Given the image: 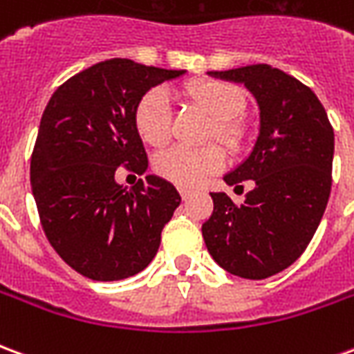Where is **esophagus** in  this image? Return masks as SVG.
Segmentation results:
<instances>
[{"label":"esophagus","instance_id":"34e87169","mask_svg":"<svg viewBox=\"0 0 354 354\" xmlns=\"http://www.w3.org/2000/svg\"><path fill=\"white\" fill-rule=\"evenodd\" d=\"M180 197H182L184 201H187L189 197H192V192H189V189H180Z\"/></svg>","mask_w":354,"mask_h":354}]
</instances>
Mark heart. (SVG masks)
I'll return each instance as SVG.
<instances>
[{
    "label": "heart",
    "instance_id": "obj_1",
    "mask_svg": "<svg viewBox=\"0 0 354 354\" xmlns=\"http://www.w3.org/2000/svg\"><path fill=\"white\" fill-rule=\"evenodd\" d=\"M185 93L199 108L214 117L212 136L231 149H239L246 140V124L241 119L245 111V93L227 81L197 80L192 81ZM136 132L149 146H162L170 138L172 106L167 88H149L134 109ZM225 165L222 147L208 146L203 149L174 146L155 157V172L180 187H195L210 174L220 172Z\"/></svg>",
    "mask_w": 354,
    "mask_h": 354
}]
</instances>
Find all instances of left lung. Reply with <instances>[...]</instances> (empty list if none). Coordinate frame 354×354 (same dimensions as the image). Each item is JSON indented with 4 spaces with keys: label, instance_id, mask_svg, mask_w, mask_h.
<instances>
[{
    "label": "left lung",
    "instance_id": "obj_1",
    "mask_svg": "<svg viewBox=\"0 0 354 354\" xmlns=\"http://www.w3.org/2000/svg\"><path fill=\"white\" fill-rule=\"evenodd\" d=\"M208 75L254 94L260 134L248 159L223 176L237 187L254 180V189L243 205L210 193L214 210L203 239L227 273L260 281L292 266L319 227L332 189L334 129L317 94L279 68L252 64Z\"/></svg>",
    "mask_w": 354,
    "mask_h": 354
}]
</instances>
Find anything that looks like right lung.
<instances>
[{
    "instance_id": "right-lung-1",
    "label": "right lung",
    "mask_w": 354,
    "mask_h": 354,
    "mask_svg": "<svg viewBox=\"0 0 354 354\" xmlns=\"http://www.w3.org/2000/svg\"><path fill=\"white\" fill-rule=\"evenodd\" d=\"M184 73L111 58L62 83L43 111L30 162L32 193L50 246L87 279H129L159 250L180 193L153 174L127 189L115 174L119 167L146 172L136 104Z\"/></svg>"
}]
</instances>
